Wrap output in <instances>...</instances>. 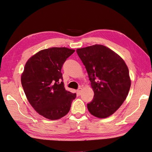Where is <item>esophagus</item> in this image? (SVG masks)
Masks as SVG:
<instances>
[{
	"instance_id": "1",
	"label": "esophagus",
	"mask_w": 152,
	"mask_h": 152,
	"mask_svg": "<svg viewBox=\"0 0 152 152\" xmlns=\"http://www.w3.org/2000/svg\"><path fill=\"white\" fill-rule=\"evenodd\" d=\"M82 87H79V89H78L77 90V94H79V95H80V94H81V91H82Z\"/></svg>"
}]
</instances>
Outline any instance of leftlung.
<instances>
[{
	"label": "left lung",
	"instance_id": "1",
	"mask_svg": "<svg viewBox=\"0 0 152 152\" xmlns=\"http://www.w3.org/2000/svg\"><path fill=\"white\" fill-rule=\"evenodd\" d=\"M88 73L94 93L87 109L98 118L115 112L126 99L131 87L129 72L123 59L103 45L76 50Z\"/></svg>",
	"mask_w": 152,
	"mask_h": 152
}]
</instances>
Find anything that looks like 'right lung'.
I'll return each instance as SVG.
<instances>
[{"label": "right lung", "mask_w": 152, "mask_h": 152, "mask_svg": "<svg viewBox=\"0 0 152 152\" xmlns=\"http://www.w3.org/2000/svg\"><path fill=\"white\" fill-rule=\"evenodd\" d=\"M75 50L51 48L40 50L26 62L21 80L25 95L35 111L50 120L69 112L76 93L64 87L61 68Z\"/></svg>", "instance_id": "right-lung-1"}]
</instances>
